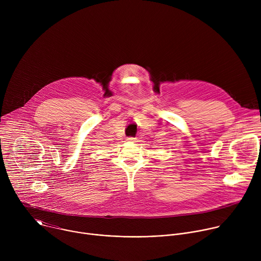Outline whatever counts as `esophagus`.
I'll use <instances>...</instances> for the list:
<instances>
[{
	"mask_svg": "<svg viewBox=\"0 0 261 261\" xmlns=\"http://www.w3.org/2000/svg\"><path fill=\"white\" fill-rule=\"evenodd\" d=\"M127 141H129V142H135V141H136V138H134V137H128V138H127Z\"/></svg>",
	"mask_w": 261,
	"mask_h": 261,
	"instance_id": "esophagus-1",
	"label": "esophagus"
}]
</instances>
